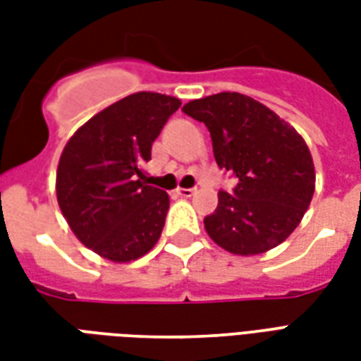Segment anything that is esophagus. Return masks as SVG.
Segmentation results:
<instances>
[{
    "instance_id": "esophagus-1",
    "label": "esophagus",
    "mask_w": 361,
    "mask_h": 361,
    "mask_svg": "<svg viewBox=\"0 0 361 361\" xmlns=\"http://www.w3.org/2000/svg\"><path fill=\"white\" fill-rule=\"evenodd\" d=\"M176 195L183 197V199H189V197L195 195V189H188V188H178L176 189Z\"/></svg>"
}]
</instances>
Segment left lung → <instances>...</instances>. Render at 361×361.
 Here are the masks:
<instances>
[{
	"mask_svg": "<svg viewBox=\"0 0 361 361\" xmlns=\"http://www.w3.org/2000/svg\"><path fill=\"white\" fill-rule=\"evenodd\" d=\"M181 110L211 131L222 170L238 178L234 195L219 191L204 230L234 255L276 247L302 222L315 191V166L303 137L265 104L240 92L191 100Z\"/></svg>",
	"mask_w": 361,
	"mask_h": 361,
	"instance_id": "left-lung-1",
	"label": "left lung"
}]
</instances>
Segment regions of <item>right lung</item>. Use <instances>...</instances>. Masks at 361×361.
I'll list each match as a JSON object with an SVG mask.
<instances>
[{"mask_svg":"<svg viewBox=\"0 0 361 361\" xmlns=\"http://www.w3.org/2000/svg\"><path fill=\"white\" fill-rule=\"evenodd\" d=\"M180 98L135 92L81 126L56 173L61 214L77 240L111 263H129L157 245L170 197L147 185L142 164Z\"/></svg>","mask_w":361,"mask_h":361,"instance_id":"1","label":"right lung"}]
</instances>
